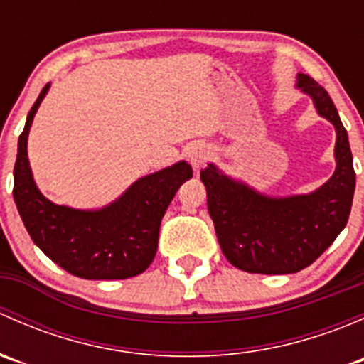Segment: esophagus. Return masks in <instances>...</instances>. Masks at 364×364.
Here are the masks:
<instances>
[{
	"label": "esophagus",
	"instance_id": "esophagus-1",
	"mask_svg": "<svg viewBox=\"0 0 364 364\" xmlns=\"http://www.w3.org/2000/svg\"><path fill=\"white\" fill-rule=\"evenodd\" d=\"M209 153H211V149L205 144H193L188 148L186 156H188V161L192 164L193 168H199L203 167L204 161L209 159Z\"/></svg>",
	"mask_w": 364,
	"mask_h": 364
}]
</instances>
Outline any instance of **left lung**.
I'll list each match as a JSON object with an SVG mask.
<instances>
[{"label": "left lung", "mask_w": 364, "mask_h": 364, "mask_svg": "<svg viewBox=\"0 0 364 364\" xmlns=\"http://www.w3.org/2000/svg\"><path fill=\"white\" fill-rule=\"evenodd\" d=\"M296 86L336 130L335 174L321 188L304 196L269 197L213 164L200 171L220 248L234 267L247 273L289 274L304 269L338 237L350 215L355 172L347 130L321 84L297 73Z\"/></svg>", "instance_id": "obj_1"}]
</instances>
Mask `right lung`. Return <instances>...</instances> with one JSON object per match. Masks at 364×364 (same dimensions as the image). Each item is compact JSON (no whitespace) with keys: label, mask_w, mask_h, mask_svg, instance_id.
Here are the masks:
<instances>
[{"label":"right lung","mask_w":364,"mask_h":364,"mask_svg":"<svg viewBox=\"0 0 364 364\" xmlns=\"http://www.w3.org/2000/svg\"><path fill=\"white\" fill-rule=\"evenodd\" d=\"M47 84L33 104L17 144L14 200L33 243L70 274L86 280H123L148 269L159 247L160 222L192 167L178 161L137 179L102 209H73L42 196L28 160V134Z\"/></svg>","instance_id":"obj_1"}]
</instances>
